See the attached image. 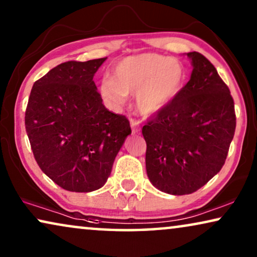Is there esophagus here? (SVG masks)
<instances>
[{
  "mask_svg": "<svg viewBox=\"0 0 257 257\" xmlns=\"http://www.w3.org/2000/svg\"><path fill=\"white\" fill-rule=\"evenodd\" d=\"M130 124H131V128L133 133H137L140 130V121L136 118L130 119Z\"/></svg>",
  "mask_w": 257,
  "mask_h": 257,
  "instance_id": "esophagus-1",
  "label": "esophagus"
}]
</instances>
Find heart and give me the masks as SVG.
Wrapping results in <instances>:
<instances>
[{"label":"heart","instance_id":"1","mask_svg":"<svg viewBox=\"0 0 257 257\" xmlns=\"http://www.w3.org/2000/svg\"><path fill=\"white\" fill-rule=\"evenodd\" d=\"M184 76V68L175 59L158 54L132 56L114 66L112 79L101 82L100 93L114 105L124 104L127 93H137L139 110L152 114L174 99L181 90Z\"/></svg>","mask_w":257,"mask_h":257}]
</instances>
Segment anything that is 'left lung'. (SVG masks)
<instances>
[{
	"label": "left lung",
	"instance_id": "8db88e82",
	"mask_svg": "<svg viewBox=\"0 0 257 257\" xmlns=\"http://www.w3.org/2000/svg\"><path fill=\"white\" fill-rule=\"evenodd\" d=\"M188 83L143 127L146 172L154 187L191 194L219 173L233 140L234 99L215 66L200 52H188Z\"/></svg>",
	"mask_w": 257,
	"mask_h": 257
}]
</instances>
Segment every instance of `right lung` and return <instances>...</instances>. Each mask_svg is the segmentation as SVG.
Instances as JSON below:
<instances>
[{"instance_id":"right-lung-1","label":"right lung","mask_w":257,"mask_h":257,"mask_svg":"<svg viewBox=\"0 0 257 257\" xmlns=\"http://www.w3.org/2000/svg\"><path fill=\"white\" fill-rule=\"evenodd\" d=\"M105 58L69 61L34 83L26 131L38 166L59 187L92 192L110 177L128 119L104 106L93 76Z\"/></svg>"}]
</instances>
